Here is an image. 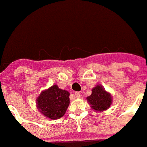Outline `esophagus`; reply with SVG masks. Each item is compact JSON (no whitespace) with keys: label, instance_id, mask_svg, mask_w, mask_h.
<instances>
[{"label":"esophagus","instance_id":"1","mask_svg":"<svg viewBox=\"0 0 147 147\" xmlns=\"http://www.w3.org/2000/svg\"><path fill=\"white\" fill-rule=\"evenodd\" d=\"M75 96L76 97V98H80L81 95H80V93L79 92H75Z\"/></svg>","mask_w":147,"mask_h":147}]
</instances>
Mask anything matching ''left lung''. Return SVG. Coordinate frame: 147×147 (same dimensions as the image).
<instances>
[{"instance_id": "left-lung-1", "label": "left lung", "mask_w": 147, "mask_h": 147, "mask_svg": "<svg viewBox=\"0 0 147 147\" xmlns=\"http://www.w3.org/2000/svg\"><path fill=\"white\" fill-rule=\"evenodd\" d=\"M90 105L95 111H100L108 108L111 104V95L101 85H97L92 90V94L87 98Z\"/></svg>"}]
</instances>
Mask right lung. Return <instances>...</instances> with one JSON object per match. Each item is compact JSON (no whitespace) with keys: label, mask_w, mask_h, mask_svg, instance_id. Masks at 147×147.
I'll return each mask as SVG.
<instances>
[{"label":"right lung","mask_w":147,"mask_h":147,"mask_svg":"<svg viewBox=\"0 0 147 147\" xmlns=\"http://www.w3.org/2000/svg\"><path fill=\"white\" fill-rule=\"evenodd\" d=\"M36 101L42 114L50 119H57L65 115L69 106V93L55 85L43 91Z\"/></svg>","instance_id":"add662e5"}]
</instances>
